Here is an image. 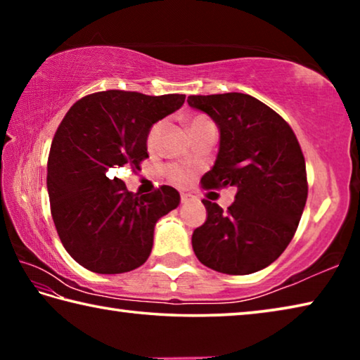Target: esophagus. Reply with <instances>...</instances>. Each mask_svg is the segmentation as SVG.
<instances>
[{
  "mask_svg": "<svg viewBox=\"0 0 360 360\" xmlns=\"http://www.w3.org/2000/svg\"><path fill=\"white\" fill-rule=\"evenodd\" d=\"M192 195L191 193H181V203H188L192 202Z\"/></svg>",
  "mask_w": 360,
  "mask_h": 360,
  "instance_id": "esophagus-1",
  "label": "esophagus"
}]
</instances>
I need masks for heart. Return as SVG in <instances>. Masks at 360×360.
<instances>
[{
  "label": "heart",
  "mask_w": 360,
  "mask_h": 360,
  "mask_svg": "<svg viewBox=\"0 0 360 360\" xmlns=\"http://www.w3.org/2000/svg\"><path fill=\"white\" fill-rule=\"evenodd\" d=\"M205 120H208V117H205V115H193L191 122H188V125H191V130L195 129V127L200 125ZM162 130H163V122L162 120L155 122V124L150 127V130L148 133V139H146V143H148L149 149L155 148L158 139H160ZM165 174H167L168 181H172L173 184H178V186L186 184V182L191 179V169H188L184 165H176V163H173V165H168L165 168Z\"/></svg>",
  "instance_id": "heart-1"
}]
</instances>
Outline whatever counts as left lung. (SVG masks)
Segmentation results:
<instances>
[{
	"instance_id": "1",
	"label": "left lung",
	"mask_w": 360,
	"mask_h": 360,
	"mask_svg": "<svg viewBox=\"0 0 360 360\" xmlns=\"http://www.w3.org/2000/svg\"><path fill=\"white\" fill-rule=\"evenodd\" d=\"M187 103L221 130L203 188L236 187L227 211L203 200L208 217L193 230V252L211 270L251 275L273 264L297 231L308 197L302 148L288 122L251 95H192Z\"/></svg>"
}]
</instances>
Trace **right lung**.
I'll list each match as a JSON object with an SVG mask.
<instances>
[{"label":"right lung","instance_id":"obj_1","mask_svg":"<svg viewBox=\"0 0 360 360\" xmlns=\"http://www.w3.org/2000/svg\"><path fill=\"white\" fill-rule=\"evenodd\" d=\"M186 95L150 96L106 90L84 96L60 122L47 160V191L60 241L79 265L100 275L141 266L155 222L178 208L179 193L162 186L133 193L111 169H138L152 124L174 112Z\"/></svg>","mask_w":360,"mask_h":360}]
</instances>
